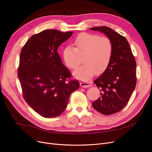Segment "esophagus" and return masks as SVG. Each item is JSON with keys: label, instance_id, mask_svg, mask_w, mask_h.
<instances>
[{"label": "esophagus", "instance_id": "obj_1", "mask_svg": "<svg viewBox=\"0 0 152 152\" xmlns=\"http://www.w3.org/2000/svg\"><path fill=\"white\" fill-rule=\"evenodd\" d=\"M80 86L82 87H84V88H87V87L92 86V84L90 83V82H88L87 81H81L80 82Z\"/></svg>", "mask_w": 152, "mask_h": 152}]
</instances>
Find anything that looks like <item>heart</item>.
<instances>
[{
  "mask_svg": "<svg viewBox=\"0 0 152 152\" xmlns=\"http://www.w3.org/2000/svg\"><path fill=\"white\" fill-rule=\"evenodd\" d=\"M73 45L63 50V58L66 65L75 70L82 63H85L74 72L73 75L81 80H87L95 73H103L108 66L113 55L112 40L107 37L83 32L78 35Z\"/></svg>",
  "mask_w": 152,
  "mask_h": 152,
  "instance_id": "1",
  "label": "heart"
}]
</instances>
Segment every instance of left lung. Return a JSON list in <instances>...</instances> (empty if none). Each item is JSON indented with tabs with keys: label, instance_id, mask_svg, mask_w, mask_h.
Segmentation results:
<instances>
[{
	"label": "left lung",
	"instance_id": "1",
	"mask_svg": "<svg viewBox=\"0 0 152 152\" xmlns=\"http://www.w3.org/2000/svg\"><path fill=\"white\" fill-rule=\"evenodd\" d=\"M112 40L113 51L108 66L94 83L100 89V97L93 108L106 115L120 112L127 104L136 85V62L128 41L109 27H93Z\"/></svg>",
	"mask_w": 152,
	"mask_h": 152
}]
</instances>
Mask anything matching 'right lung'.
Instances as JSON below:
<instances>
[{"instance_id": "add662e5", "label": "right lung", "mask_w": 152, "mask_h": 152, "mask_svg": "<svg viewBox=\"0 0 152 152\" xmlns=\"http://www.w3.org/2000/svg\"><path fill=\"white\" fill-rule=\"evenodd\" d=\"M73 31L45 30L32 35L22 48L18 76L25 102L45 118L65 110L72 93L79 88L77 80L62 64L58 48Z\"/></svg>"}]
</instances>
